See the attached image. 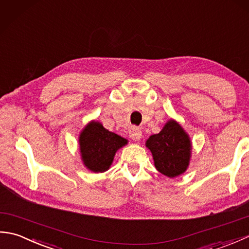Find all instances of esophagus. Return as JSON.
<instances>
[{"mask_svg": "<svg viewBox=\"0 0 249 249\" xmlns=\"http://www.w3.org/2000/svg\"><path fill=\"white\" fill-rule=\"evenodd\" d=\"M129 137L134 141H139L142 137V131L141 128L137 127V126H131L129 129Z\"/></svg>", "mask_w": 249, "mask_h": 249, "instance_id": "esophagus-1", "label": "esophagus"}]
</instances>
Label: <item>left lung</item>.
Listing matches in <instances>:
<instances>
[{"label": "left lung", "mask_w": 249, "mask_h": 249, "mask_svg": "<svg viewBox=\"0 0 249 249\" xmlns=\"http://www.w3.org/2000/svg\"><path fill=\"white\" fill-rule=\"evenodd\" d=\"M145 145L152 153L156 169L163 176L176 178L186 171L192 142L177 121L169 120L160 133L146 140Z\"/></svg>", "instance_id": "obj_1"}]
</instances>
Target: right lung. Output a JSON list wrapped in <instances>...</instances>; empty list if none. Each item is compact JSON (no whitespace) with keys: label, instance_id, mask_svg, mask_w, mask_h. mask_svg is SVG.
<instances>
[{"label":"right lung","instance_id":"obj_1","mask_svg":"<svg viewBox=\"0 0 249 249\" xmlns=\"http://www.w3.org/2000/svg\"><path fill=\"white\" fill-rule=\"evenodd\" d=\"M125 144H127V139L106 129L96 121L89 122L79 136L83 165L97 173L108 170L116 151Z\"/></svg>","mask_w":249,"mask_h":249}]
</instances>
